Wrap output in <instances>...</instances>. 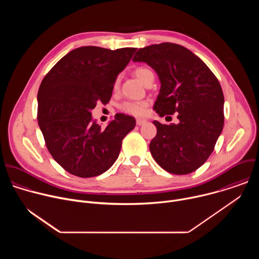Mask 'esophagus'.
Listing matches in <instances>:
<instances>
[{
    "mask_svg": "<svg viewBox=\"0 0 259 259\" xmlns=\"http://www.w3.org/2000/svg\"><path fill=\"white\" fill-rule=\"evenodd\" d=\"M145 123H146L145 120H142V119H137V120H136V125H137V126H142V125H144Z\"/></svg>",
    "mask_w": 259,
    "mask_h": 259,
    "instance_id": "obj_1",
    "label": "esophagus"
}]
</instances>
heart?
<instances>
[{"label":"heart","mask_w":259,"mask_h":259,"mask_svg":"<svg viewBox=\"0 0 259 259\" xmlns=\"http://www.w3.org/2000/svg\"><path fill=\"white\" fill-rule=\"evenodd\" d=\"M135 75L143 84H145L147 79H149L151 76H154V73L151 69L146 68V67H138L135 70ZM120 82H121V78L118 77L114 83L115 91H117L119 89ZM147 106H149V101H146V100H141V101L128 100V101H125L120 104V109L125 114L131 115L134 117H141L145 114Z\"/></svg>","instance_id":"heart-1"}]
</instances>
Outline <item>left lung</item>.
Masks as SVG:
<instances>
[{
	"label": "left lung",
	"instance_id": "obj_1",
	"mask_svg": "<svg viewBox=\"0 0 259 259\" xmlns=\"http://www.w3.org/2000/svg\"><path fill=\"white\" fill-rule=\"evenodd\" d=\"M133 61L145 62L158 73L161 89L154 109L159 116L178 113V124L153 122V158L172 174L196 171L212 154L224 128L225 97L217 78L192 51L173 43L141 48Z\"/></svg>",
	"mask_w": 259,
	"mask_h": 259
}]
</instances>
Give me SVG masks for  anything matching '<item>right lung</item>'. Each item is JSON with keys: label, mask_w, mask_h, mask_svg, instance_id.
Returning a JSON list of instances; mask_svg holds the SVG:
<instances>
[{"label": "right lung", "mask_w": 259, "mask_h": 259, "mask_svg": "<svg viewBox=\"0 0 259 259\" xmlns=\"http://www.w3.org/2000/svg\"><path fill=\"white\" fill-rule=\"evenodd\" d=\"M136 48L80 47L63 56L45 76L38 92V123L53 159L67 172L93 177L119 157L135 119L117 114L102 128L92 119L97 102L106 104L114 83Z\"/></svg>", "instance_id": "right-lung-1"}]
</instances>
